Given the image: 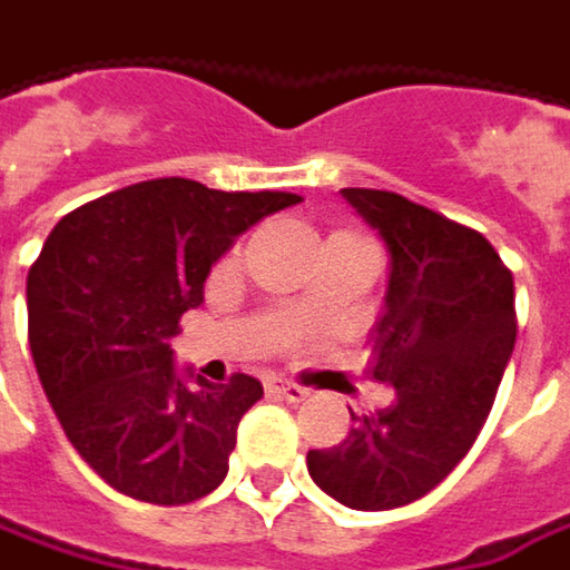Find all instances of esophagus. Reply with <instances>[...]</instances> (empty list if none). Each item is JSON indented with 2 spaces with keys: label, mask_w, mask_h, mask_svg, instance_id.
Returning a JSON list of instances; mask_svg holds the SVG:
<instances>
[{
  "label": "esophagus",
  "mask_w": 570,
  "mask_h": 570,
  "mask_svg": "<svg viewBox=\"0 0 570 570\" xmlns=\"http://www.w3.org/2000/svg\"><path fill=\"white\" fill-rule=\"evenodd\" d=\"M267 392H271V395H277V399H284V402H289V405H296V402H303V399L309 395L303 385L286 383V380H271V383H267Z\"/></svg>",
  "instance_id": "esophagus-1"
}]
</instances>
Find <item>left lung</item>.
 I'll use <instances>...</instances> for the list:
<instances>
[{
	"instance_id": "left-lung-1",
	"label": "left lung",
	"mask_w": 570,
	"mask_h": 570,
	"mask_svg": "<svg viewBox=\"0 0 570 570\" xmlns=\"http://www.w3.org/2000/svg\"><path fill=\"white\" fill-rule=\"evenodd\" d=\"M341 197L389 252L373 380L395 402L351 411V433L309 450L306 465L337 504L392 510L443 482L482 431L517 341L513 277L482 233L402 194L344 187Z\"/></svg>"
}]
</instances>
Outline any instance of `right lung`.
Listing matches in <instances>:
<instances>
[{
    "mask_svg": "<svg viewBox=\"0 0 570 570\" xmlns=\"http://www.w3.org/2000/svg\"><path fill=\"white\" fill-rule=\"evenodd\" d=\"M286 190H213L156 178L62 216L28 274V341L47 402L114 491L190 504L229 472L255 376L207 383L171 337L242 233L299 204Z\"/></svg>",
    "mask_w": 570,
    "mask_h": 570,
    "instance_id": "add662e5",
    "label": "right lung"
}]
</instances>
